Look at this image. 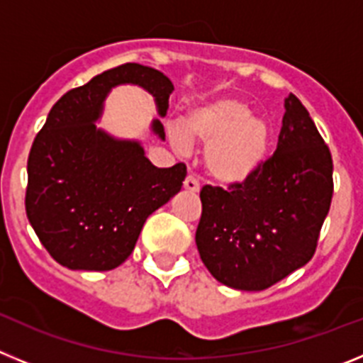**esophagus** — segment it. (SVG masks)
I'll list each match as a JSON object with an SVG mask.
<instances>
[{
	"label": "esophagus",
	"instance_id": "obj_1",
	"mask_svg": "<svg viewBox=\"0 0 363 363\" xmlns=\"http://www.w3.org/2000/svg\"><path fill=\"white\" fill-rule=\"evenodd\" d=\"M184 187L187 189V191H191V192H198V191H200V184H198V179L194 178V176H192V174H189L187 178H185Z\"/></svg>",
	"mask_w": 363,
	"mask_h": 363
}]
</instances>
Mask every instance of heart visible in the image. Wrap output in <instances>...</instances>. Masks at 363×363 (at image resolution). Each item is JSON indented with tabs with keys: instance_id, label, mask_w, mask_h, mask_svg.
Wrapping results in <instances>:
<instances>
[{
	"instance_id": "b5f03b06",
	"label": "heart",
	"mask_w": 363,
	"mask_h": 363,
	"mask_svg": "<svg viewBox=\"0 0 363 363\" xmlns=\"http://www.w3.org/2000/svg\"><path fill=\"white\" fill-rule=\"evenodd\" d=\"M171 145L187 152L191 142L203 143L205 169L227 185L245 184L262 169L271 145V125L252 114L236 96L205 99L185 112L169 129Z\"/></svg>"
}]
</instances>
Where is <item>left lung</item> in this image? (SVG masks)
I'll return each mask as SVG.
<instances>
[{"instance_id":"left-lung-1","label":"left lung","mask_w":363,"mask_h":363,"mask_svg":"<svg viewBox=\"0 0 363 363\" xmlns=\"http://www.w3.org/2000/svg\"><path fill=\"white\" fill-rule=\"evenodd\" d=\"M277 152L229 191L205 185L200 258L220 284L264 291L313 258L333 198V158L307 108L285 98Z\"/></svg>"}]
</instances>
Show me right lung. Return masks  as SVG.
Returning <instances> with one entry per match:
<instances>
[{
    "instance_id": "right-lung-1",
    "label": "right lung",
    "mask_w": 363,
    "mask_h": 363,
    "mask_svg": "<svg viewBox=\"0 0 363 363\" xmlns=\"http://www.w3.org/2000/svg\"><path fill=\"white\" fill-rule=\"evenodd\" d=\"M138 85L165 116L174 85L165 74L125 63L72 89L50 108L28 154L25 209L32 229L57 264L74 271H111L129 258L147 218L178 194L187 167L158 169L142 143L120 140L96 121L108 92ZM152 133L165 140L156 118Z\"/></svg>"
}]
</instances>
